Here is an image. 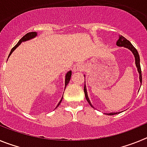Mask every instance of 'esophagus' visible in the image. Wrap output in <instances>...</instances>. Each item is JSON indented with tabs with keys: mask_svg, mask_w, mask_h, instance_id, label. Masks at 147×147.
<instances>
[{
	"mask_svg": "<svg viewBox=\"0 0 147 147\" xmlns=\"http://www.w3.org/2000/svg\"><path fill=\"white\" fill-rule=\"evenodd\" d=\"M82 70H83V66L82 65V64H80V63H77V64L74 67V70H73V71H74V72H81Z\"/></svg>",
	"mask_w": 147,
	"mask_h": 147,
	"instance_id": "1",
	"label": "esophagus"
}]
</instances>
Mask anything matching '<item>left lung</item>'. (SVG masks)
Masks as SVG:
<instances>
[{"instance_id": "1", "label": "left lung", "mask_w": 147, "mask_h": 147, "mask_svg": "<svg viewBox=\"0 0 147 147\" xmlns=\"http://www.w3.org/2000/svg\"><path fill=\"white\" fill-rule=\"evenodd\" d=\"M116 45L119 47H125L127 49H129L132 52V54H134V57H135V59H136V67H137V69L138 73H139V80H140V82L141 84L142 83V75H141V65H140V57H139V54L138 53V51L136 50V48L132 45L130 42H129V40H127V39L125 38L123 36H119V40H117V42H116ZM84 92H85V98H86V100L88 101V103L90 104V105L93 107L90 102L89 98L88 96V93H87V90H86V86H84ZM119 113H107V115H115V114H118Z\"/></svg>"}]
</instances>
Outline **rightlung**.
<instances>
[{
	"label": "right lung",
	"instance_id": "1",
	"mask_svg": "<svg viewBox=\"0 0 147 147\" xmlns=\"http://www.w3.org/2000/svg\"><path fill=\"white\" fill-rule=\"evenodd\" d=\"M37 32H29V33H27L26 34L24 35V36H23V37H22V38L20 39V40H19V42H18V43L16 44V45H15V47L11 49V52L9 53V56L11 54V53H12L13 51H14L15 49H16V48L18 47V46H19V45H20V44L22 42H25V41H27V40H31V39L34 38V37L37 36ZM71 71H68V72H67V74H66V75H65V88H66V85H67V84L69 83L70 80H71ZM62 98H63V96H62V98H61V100L59 101V104L57 105V106L56 107V108H57V107L59 106V104L61 103V102H62Z\"/></svg>",
	"mask_w": 147,
	"mask_h": 147
}]
</instances>
